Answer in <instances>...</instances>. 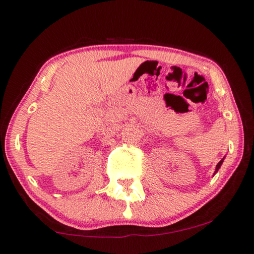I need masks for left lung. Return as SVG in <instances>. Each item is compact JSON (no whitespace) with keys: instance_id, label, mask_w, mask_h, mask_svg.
<instances>
[{"instance_id":"8db88e82","label":"left lung","mask_w":254,"mask_h":254,"mask_svg":"<svg viewBox=\"0 0 254 254\" xmlns=\"http://www.w3.org/2000/svg\"><path fill=\"white\" fill-rule=\"evenodd\" d=\"M224 158H225V157H223V158H222V159H221V161H220V163H218V164L216 165V169H215V172H214V175H215V173H216V172L218 171V170H220V168H221V165H222V163H223V161H224Z\"/></svg>"}]
</instances>
